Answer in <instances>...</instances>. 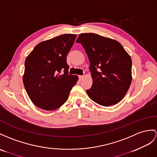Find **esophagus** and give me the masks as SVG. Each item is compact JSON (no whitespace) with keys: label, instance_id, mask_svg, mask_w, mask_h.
I'll return each mask as SVG.
<instances>
[{"label":"esophagus","instance_id":"1","mask_svg":"<svg viewBox=\"0 0 157 157\" xmlns=\"http://www.w3.org/2000/svg\"><path fill=\"white\" fill-rule=\"evenodd\" d=\"M83 78H84V76H82V75H79V76H78V78H79L80 81H81V80H82Z\"/></svg>","mask_w":157,"mask_h":157}]
</instances>
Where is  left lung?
<instances>
[{
    "instance_id": "left-lung-1",
    "label": "left lung",
    "mask_w": 157,
    "mask_h": 157,
    "mask_svg": "<svg viewBox=\"0 0 157 157\" xmlns=\"http://www.w3.org/2000/svg\"><path fill=\"white\" fill-rule=\"evenodd\" d=\"M76 43L82 45L90 61V98L105 106L120 102L132 81L131 56L118 41L94 33L81 34Z\"/></svg>"
}]
</instances>
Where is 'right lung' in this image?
Wrapping results in <instances>:
<instances>
[{
	"instance_id": "right-lung-1",
	"label": "right lung",
	"mask_w": 157,
	"mask_h": 157,
	"mask_svg": "<svg viewBox=\"0 0 157 157\" xmlns=\"http://www.w3.org/2000/svg\"><path fill=\"white\" fill-rule=\"evenodd\" d=\"M76 36L64 34L41 42L26 57L23 84L30 100L41 109L59 108L78 81L77 75L68 74L67 63Z\"/></svg>"
}]
</instances>
